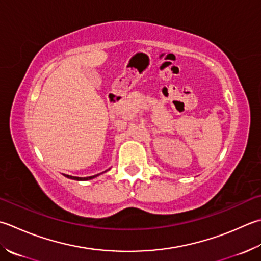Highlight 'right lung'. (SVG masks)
<instances>
[{"label": "right lung", "mask_w": 261, "mask_h": 261, "mask_svg": "<svg viewBox=\"0 0 261 261\" xmlns=\"http://www.w3.org/2000/svg\"><path fill=\"white\" fill-rule=\"evenodd\" d=\"M106 172V171H105ZM99 174H101V173H99ZM99 174H96V175H93V176H87V177H78V176H71V175H64L65 177L68 178H71V180H76V181H87V180H91V178H94L96 176H98Z\"/></svg>", "instance_id": "obj_1"}]
</instances>
